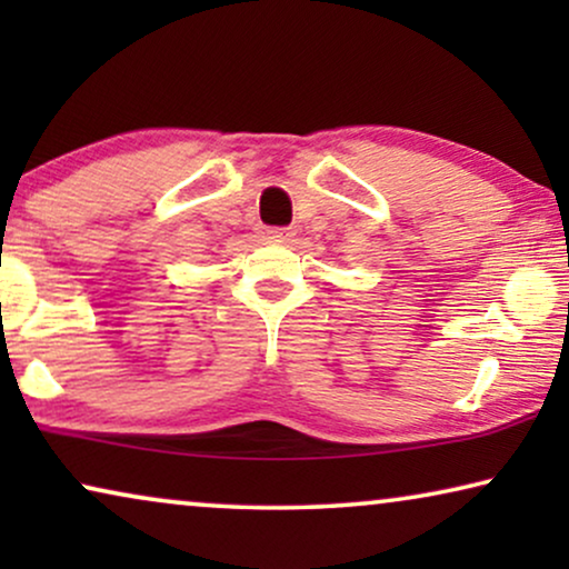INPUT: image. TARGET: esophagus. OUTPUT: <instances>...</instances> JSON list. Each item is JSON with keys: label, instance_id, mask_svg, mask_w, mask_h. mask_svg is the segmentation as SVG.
Returning a JSON list of instances; mask_svg holds the SVG:
<instances>
[{"label": "esophagus", "instance_id": "obj_1", "mask_svg": "<svg viewBox=\"0 0 569 569\" xmlns=\"http://www.w3.org/2000/svg\"><path fill=\"white\" fill-rule=\"evenodd\" d=\"M295 236V232L290 228H267L263 230V238L269 240H290Z\"/></svg>", "mask_w": 569, "mask_h": 569}]
</instances>
